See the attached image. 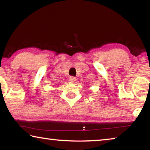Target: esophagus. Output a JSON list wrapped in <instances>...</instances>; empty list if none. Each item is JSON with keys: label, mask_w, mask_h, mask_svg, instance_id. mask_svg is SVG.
<instances>
[{"label": "esophagus", "mask_w": 150, "mask_h": 150, "mask_svg": "<svg viewBox=\"0 0 150 150\" xmlns=\"http://www.w3.org/2000/svg\"><path fill=\"white\" fill-rule=\"evenodd\" d=\"M76 81V78L74 77H70L69 78V81L70 83H74Z\"/></svg>", "instance_id": "1"}]
</instances>
